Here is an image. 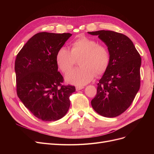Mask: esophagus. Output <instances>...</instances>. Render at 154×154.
I'll use <instances>...</instances> for the list:
<instances>
[{"mask_svg":"<svg viewBox=\"0 0 154 154\" xmlns=\"http://www.w3.org/2000/svg\"><path fill=\"white\" fill-rule=\"evenodd\" d=\"M84 87H83V86H77L76 87V88H75V89H76V91H80V90H82V89H83Z\"/></svg>","mask_w":154,"mask_h":154,"instance_id":"34e87169","label":"esophagus"}]
</instances>
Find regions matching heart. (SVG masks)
Returning <instances> with one entry per match:
<instances>
[{
	"label": "heart",
	"mask_w": 154,
	"mask_h": 154,
	"mask_svg": "<svg viewBox=\"0 0 154 154\" xmlns=\"http://www.w3.org/2000/svg\"><path fill=\"white\" fill-rule=\"evenodd\" d=\"M80 59V67L72 70L66 75L69 84L84 85L95 76L106 70L110 62L107 48L95 40L82 37L74 40L71 44V51L67 47H62L56 55V62L63 73L68 72L74 66L75 59Z\"/></svg>",
	"instance_id": "1"
}]
</instances>
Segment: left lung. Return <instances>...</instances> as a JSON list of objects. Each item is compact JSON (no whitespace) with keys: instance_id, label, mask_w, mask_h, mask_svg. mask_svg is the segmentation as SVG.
<instances>
[{"instance_id":"obj_1","label":"left lung","mask_w":154,"mask_h":154,"mask_svg":"<svg viewBox=\"0 0 154 154\" xmlns=\"http://www.w3.org/2000/svg\"><path fill=\"white\" fill-rule=\"evenodd\" d=\"M88 34L97 35L110 55L109 66L97 84L91 105L102 116L117 117L130 107L140 88V55L132 40L122 34L104 30Z\"/></svg>"}]
</instances>
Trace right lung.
<instances>
[{
  "label": "right lung",
  "mask_w": 154,
  "mask_h": 154,
  "mask_svg": "<svg viewBox=\"0 0 154 154\" xmlns=\"http://www.w3.org/2000/svg\"><path fill=\"white\" fill-rule=\"evenodd\" d=\"M70 33L40 32L23 46L15 62L17 93L24 106L43 121L59 120L67 114L74 86L62 85L56 55Z\"/></svg>",
  "instance_id": "add662e5"
}]
</instances>
